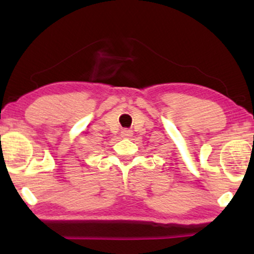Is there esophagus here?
<instances>
[{
  "instance_id": "esophagus-1",
  "label": "esophagus",
  "mask_w": 254,
  "mask_h": 254,
  "mask_svg": "<svg viewBox=\"0 0 254 254\" xmlns=\"http://www.w3.org/2000/svg\"><path fill=\"white\" fill-rule=\"evenodd\" d=\"M122 137H131L132 136V131L129 129H123L122 130Z\"/></svg>"
}]
</instances>
